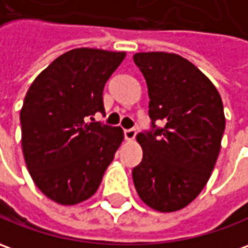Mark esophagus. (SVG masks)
I'll use <instances>...</instances> for the list:
<instances>
[{
  "label": "esophagus",
  "instance_id": "34e87169",
  "mask_svg": "<svg viewBox=\"0 0 248 248\" xmlns=\"http://www.w3.org/2000/svg\"><path fill=\"white\" fill-rule=\"evenodd\" d=\"M124 138H126L127 141H133V140L136 138L137 130H136V129H124Z\"/></svg>",
  "mask_w": 248,
  "mask_h": 248
}]
</instances>
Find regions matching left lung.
I'll return each mask as SVG.
<instances>
[{"label":"left lung","instance_id":"obj_1","mask_svg":"<svg viewBox=\"0 0 248 248\" xmlns=\"http://www.w3.org/2000/svg\"><path fill=\"white\" fill-rule=\"evenodd\" d=\"M133 60L145 77L152 119V129L137 134L144 156L133 168L134 186L148 206L176 212L198 197L215 168L225 129L221 96L178 54L137 53Z\"/></svg>","mask_w":248,"mask_h":248}]
</instances>
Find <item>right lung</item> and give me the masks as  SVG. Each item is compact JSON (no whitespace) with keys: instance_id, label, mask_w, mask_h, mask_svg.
<instances>
[{"instance_id":"add662e5","label":"right lung","mask_w":248,"mask_h":248,"mask_svg":"<svg viewBox=\"0 0 248 248\" xmlns=\"http://www.w3.org/2000/svg\"><path fill=\"white\" fill-rule=\"evenodd\" d=\"M124 51L75 48L54 60L28 89L20 111L21 146L32 181L47 198L76 205L95 194L124 130L93 121L103 89Z\"/></svg>"}]
</instances>
